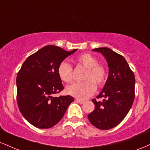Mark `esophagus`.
<instances>
[{
    "label": "esophagus",
    "mask_w": 150,
    "mask_h": 150,
    "mask_svg": "<svg viewBox=\"0 0 150 150\" xmlns=\"http://www.w3.org/2000/svg\"><path fill=\"white\" fill-rule=\"evenodd\" d=\"M75 101L76 103H80V104H82L84 103V100H80V99H75Z\"/></svg>",
    "instance_id": "34e87169"
}]
</instances>
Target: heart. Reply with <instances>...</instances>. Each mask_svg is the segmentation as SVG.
<instances>
[{
    "label": "heart",
    "instance_id": "obj_1",
    "mask_svg": "<svg viewBox=\"0 0 150 150\" xmlns=\"http://www.w3.org/2000/svg\"><path fill=\"white\" fill-rule=\"evenodd\" d=\"M75 61L87 69L83 82H76L67 86V93L80 100H85L95 93V83L101 87L105 83L108 71L105 67L99 64L95 57L90 54H82L76 58ZM57 72L62 81L70 83L74 79L73 68L67 61H62L59 65Z\"/></svg>",
    "mask_w": 150,
    "mask_h": 150
}]
</instances>
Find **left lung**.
Returning a JSON list of instances; mask_svg holds the SVG:
<instances>
[{"mask_svg":"<svg viewBox=\"0 0 150 150\" xmlns=\"http://www.w3.org/2000/svg\"><path fill=\"white\" fill-rule=\"evenodd\" d=\"M92 51L101 53L109 68L108 77L97 98L93 99V111L88 115L91 123L100 129H109L120 124L130 110L134 98L135 79L125 59L111 49L99 47Z\"/></svg>","mask_w":150,"mask_h":150,"instance_id":"left-lung-1","label":"left lung"}]
</instances>
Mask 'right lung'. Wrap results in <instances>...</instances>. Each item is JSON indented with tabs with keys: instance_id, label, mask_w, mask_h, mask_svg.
I'll return each mask as SVG.
<instances>
[{
	"instance_id": "right-lung-1",
	"label": "right lung",
	"mask_w": 150,
	"mask_h": 150,
	"mask_svg": "<svg viewBox=\"0 0 150 150\" xmlns=\"http://www.w3.org/2000/svg\"><path fill=\"white\" fill-rule=\"evenodd\" d=\"M76 50L68 52L48 45L28 57L22 65L16 79L17 101L22 115L35 127L54 126L74 100L71 96L52 95L64 89L57 72L59 65Z\"/></svg>"
}]
</instances>
